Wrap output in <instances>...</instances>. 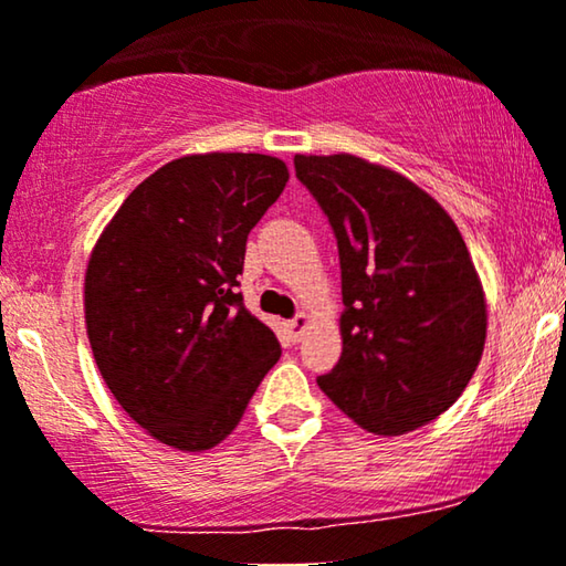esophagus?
Instances as JSON below:
<instances>
[{
  "label": "esophagus",
  "instance_id": "obj_1",
  "mask_svg": "<svg viewBox=\"0 0 566 566\" xmlns=\"http://www.w3.org/2000/svg\"><path fill=\"white\" fill-rule=\"evenodd\" d=\"M307 326H311V315H305V313L295 315V318H292V321L287 323V334H290L292 342H300V338L305 336Z\"/></svg>",
  "mask_w": 566,
  "mask_h": 566
}]
</instances>
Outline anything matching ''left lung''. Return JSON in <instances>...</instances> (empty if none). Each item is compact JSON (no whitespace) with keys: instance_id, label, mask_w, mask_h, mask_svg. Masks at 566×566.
Here are the masks:
<instances>
[{"instance_id":"8db88e82","label":"left lung","mask_w":566,"mask_h":566,"mask_svg":"<svg viewBox=\"0 0 566 566\" xmlns=\"http://www.w3.org/2000/svg\"><path fill=\"white\" fill-rule=\"evenodd\" d=\"M338 243L342 357L318 386L361 429L398 437L448 411L476 373L486 297L440 201L365 157L295 155Z\"/></svg>"}]
</instances>
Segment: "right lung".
<instances>
[{
    "mask_svg": "<svg viewBox=\"0 0 566 566\" xmlns=\"http://www.w3.org/2000/svg\"><path fill=\"white\" fill-rule=\"evenodd\" d=\"M287 180L271 155L178 157L126 196L90 253L85 323L97 370L163 446H220L282 354L235 287L248 232Z\"/></svg>",
    "mask_w": 566,
    "mask_h": 566,
    "instance_id": "right-lung-1",
    "label": "right lung"
}]
</instances>
